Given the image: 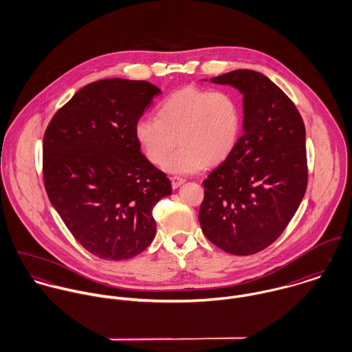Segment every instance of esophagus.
<instances>
[{
  "label": "esophagus",
  "instance_id": "obj_1",
  "mask_svg": "<svg viewBox=\"0 0 352 352\" xmlns=\"http://www.w3.org/2000/svg\"><path fill=\"white\" fill-rule=\"evenodd\" d=\"M170 183H172V188H177L184 183V179L180 176H173L170 177Z\"/></svg>",
  "mask_w": 352,
  "mask_h": 352
}]
</instances>
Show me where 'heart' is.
<instances>
[{
  "label": "heart",
  "instance_id": "b5f03b06",
  "mask_svg": "<svg viewBox=\"0 0 352 352\" xmlns=\"http://www.w3.org/2000/svg\"><path fill=\"white\" fill-rule=\"evenodd\" d=\"M241 129L243 109L233 92L188 85L161 101L157 118L140 119L135 138L154 165L164 162L177 140L181 148L165 162L164 169L190 175L229 157Z\"/></svg>",
  "mask_w": 352,
  "mask_h": 352
}]
</instances>
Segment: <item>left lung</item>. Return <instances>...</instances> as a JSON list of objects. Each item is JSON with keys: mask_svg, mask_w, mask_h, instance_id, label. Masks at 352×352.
<instances>
[{"mask_svg": "<svg viewBox=\"0 0 352 352\" xmlns=\"http://www.w3.org/2000/svg\"><path fill=\"white\" fill-rule=\"evenodd\" d=\"M244 95V133L203 180L199 222L222 251L248 256L286 229L307 187L305 124L292 99L264 74L240 69L211 78Z\"/></svg>", "mask_w": 352, "mask_h": 352, "instance_id": "left-lung-1", "label": "left lung"}]
</instances>
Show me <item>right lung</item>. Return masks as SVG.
Listing matches in <instances>:
<instances>
[{
  "label": "right lung",
  "instance_id": "right-lung-1",
  "mask_svg": "<svg viewBox=\"0 0 352 352\" xmlns=\"http://www.w3.org/2000/svg\"><path fill=\"white\" fill-rule=\"evenodd\" d=\"M160 94L148 81L100 80L81 88L46 129L47 197L73 237L100 258L145 251L157 228L151 211L172 194L135 138V123Z\"/></svg>",
  "mask_w": 352,
  "mask_h": 352
}]
</instances>
